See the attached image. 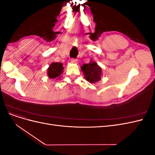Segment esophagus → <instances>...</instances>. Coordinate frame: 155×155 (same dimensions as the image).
Here are the masks:
<instances>
[{
  "label": "esophagus",
  "instance_id": "obj_1",
  "mask_svg": "<svg viewBox=\"0 0 155 155\" xmlns=\"http://www.w3.org/2000/svg\"><path fill=\"white\" fill-rule=\"evenodd\" d=\"M70 61H71V63H77V59H71V60H70Z\"/></svg>",
  "mask_w": 155,
  "mask_h": 155
}]
</instances>
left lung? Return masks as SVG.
<instances>
[{
	"mask_svg": "<svg viewBox=\"0 0 155 155\" xmlns=\"http://www.w3.org/2000/svg\"><path fill=\"white\" fill-rule=\"evenodd\" d=\"M86 80L91 83H94L101 80L102 75L101 68L96 62L92 61L83 64L81 67Z\"/></svg>",
	"mask_w": 155,
	"mask_h": 155,
	"instance_id": "left-lung-1",
	"label": "left lung"
}]
</instances>
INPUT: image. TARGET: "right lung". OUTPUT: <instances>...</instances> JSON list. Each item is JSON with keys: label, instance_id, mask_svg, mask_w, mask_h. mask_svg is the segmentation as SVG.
<instances>
[{"label": "right lung", "instance_id": "obj_1", "mask_svg": "<svg viewBox=\"0 0 155 155\" xmlns=\"http://www.w3.org/2000/svg\"><path fill=\"white\" fill-rule=\"evenodd\" d=\"M64 67L61 63H51L47 70V74L49 78L56 79L60 78V75L63 72Z\"/></svg>", "mask_w": 155, "mask_h": 155}]
</instances>
